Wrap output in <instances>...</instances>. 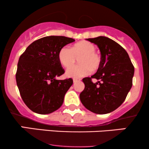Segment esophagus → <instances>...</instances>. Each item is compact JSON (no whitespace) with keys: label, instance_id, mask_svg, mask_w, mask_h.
I'll return each mask as SVG.
<instances>
[{"label":"esophagus","instance_id":"esophagus-1","mask_svg":"<svg viewBox=\"0 0 149 149\" xmlns=\"http://www.w3.org/2000/svg\"><path fill=\"white\" fill-rule=\"evenodd\" d=\"M80 79H78V78H73V83H77V82H78V81H80Z\"/></svg>","mask_w":149,"mask_h":149}]
</instances>
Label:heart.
Segmentation results:
<instances>
[{"label": "heart", "mask_w": 149, "mask_h": 149, "mask_svg": "<svg viewBox=\"0 0 149 149\" xmlns=\"http://www.w3.org/2000/svg\"><path fill=\"white\" fill-rule=\"evenodd\" d=\"M96 47L92 42L83 40L77 42L71 48L63 47L58 54L59 62L64 67L68 68L79 57V64L74 65L66 70L67 76L80 78L91 73L92 70H97L102 63V57L95 51Z\"/></svg>", "instance_id": "b5f03b06"}]
</instances>
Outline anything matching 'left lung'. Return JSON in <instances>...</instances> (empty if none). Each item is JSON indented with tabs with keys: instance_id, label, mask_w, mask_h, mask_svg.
I'll return each mask as SVG.
<instances>
[{
	"instance_id": "1",
	"label": "left lung",
	"mask_w": 149,
	"mask_h": 149,
	"mask_svg": "<svg viewBox=\"0 0 149 149\" xmlns=\"http://www.w3.org/2000/svg\"><path fill=\"white\" fill-rule=\"evenodd\" d=\"M87 40L98 46L102 63L95 74L83 79L85 89L80 94V101L95 113H109L123 103L130 90L134 66L125 49L112 39L99 36Z\"/></svg>"
}]
</instances>
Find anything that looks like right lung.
I'll return each mask as SVG.
<instances>
[{"label":"right lung","mask_w":149,"mask_h":149,"mask_svg":"<svg viewBox=\"0 0 149 149\" xmlns=\"http://www.w3.org/2000/svg\"><path fill=\"white\" fill-rule=\"evenodd\" d=\"M74 41L65 36L43 37L32 42L20 56L17 85L22 100L32 111L48 114L62 105L73 79H56L65 72L58 54L61 47Z\"/></svg>","instance_id":"add662e5"}]
</instances>
